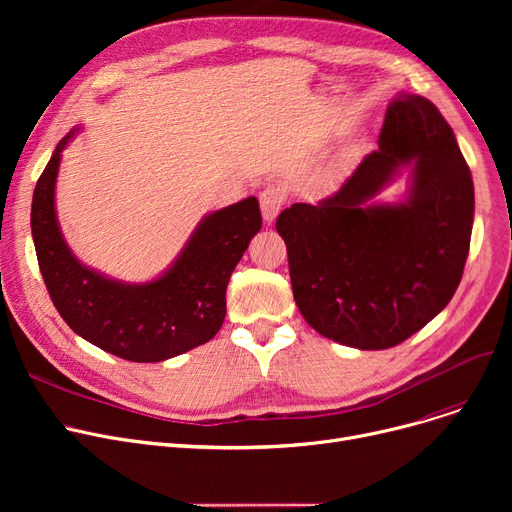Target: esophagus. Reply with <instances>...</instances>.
<instances>
[{
    "label": "esophagus",
    "instance_id": "obj_1",
    "mask_svg": "<svg viewBox=\"0 0 512 512\" xmlns=\"http://www.w3.org/2000/svg\"><path fill=\"white\" fill-rule=\"evenodd\" d=\"M259 203H261L263 220L267 224H272L276 220V215L280 213V209L286 203V193L278 186H267V188H263V193L259 195Z\"/></svg>",
    "mask_w": 512,
    "mask_h": 512
}]
</instances>
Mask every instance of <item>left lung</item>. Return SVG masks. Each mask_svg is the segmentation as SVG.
Returning a JSON list of instances; mask_svg holds the SVG:
<instances>
[{
  "label": "left lung",
  "mask_w": 512,
  "mask_h": 512,
  "mask_svg": "<svg viewBox=\"0 0 512 512\" xmlns=\"http://www.w3.org/2000/svg\"><path fill=\"white\" fill-rule=\"evenodd\" d=\"M405 167L408 195L371 204ZM473 211V178L452 128L432 101L398 93L378 149L338 191L278 215L292 294L307 324L361 351L419 332L463 278Z\"/></svg>",
  "instance_id": "left-lung-1"
}]
</instances>
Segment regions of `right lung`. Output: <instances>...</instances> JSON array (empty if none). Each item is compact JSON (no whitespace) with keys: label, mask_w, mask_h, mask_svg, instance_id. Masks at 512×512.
Here are the masks:
<instances>
[{"label":"right lung","mask_w":512,"mask_h":512,"mask_svg":"<svg viewBox=\"0 0 512 512\" xmlns=\"http://www.w3.org/2000/svg\"><path fill=\"white\" fill-rule=\"evenodd\" d=\"M78 130L58 143L33 195L31 230L53 305L72 332L134 363L166 361L209 342L224 324L234 267L261 228L259 201L247 197L205 215L159 278L143 284L107 278L74 257L56 215L62 151Z\"/></svg>","instance_id":"1"}]
</instances>
